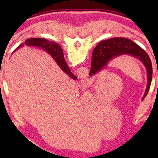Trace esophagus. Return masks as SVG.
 I'll use <instances>...</instances> for the list:
<instances>
[{
    "mask_svg": "<svg viewBox=\"0 0 158 158\" xmlns=\"http://www.w3.org/2000/svg\"><path fill=\"white\" fill-rule=\"evenodd\" d=\"M81 83L82 85H84V86H85V87H89L90 85V81L89 79H88L86 78L82 79V80L81 81Z\"/></svg>",
    "mask_w": 158,
    "mask_h": 158,
    "instance_id": "obj_1",
    "label": "esophagus"
}]
</instances>
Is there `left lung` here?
I'll list each match as a JSON object with an SVG mask.
<instances>
[{"label": "left lung", "mask_w": 158, "mask_h": 158, "mask_svg": "<svg viewBox=\"0 0 158 158\" xmlns=\"http://www.w3.org/2000/svg\"><path fill=\"white\" fill-rule=\"evenodd\" d=\"M123 55H129L137 58L145 67L147 74V85L142 98L143 100L148 94L151 84L153 74L151 60L145 51L130 39L114 37L100 42L93 52L89 75L90 77L95 75L107 67L112 60Z\"/></svg>", "instance_id": "8db88e82"}]
</instances>
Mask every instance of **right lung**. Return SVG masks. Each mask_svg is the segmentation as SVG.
I'll return each mask as SVG.
<instances>
[{"mask_svg":"<svg viewBox=\"0 0 158 158\" xmlns=\"http://www.w3.org/2000/svg\"><path fill=\"white\" fill-rule=\"evenodd\" d=\"M25 45L28 47H39L41 48L42 49L44 50L45 52L49 53L51 56L53 58V60L56 61L57 65L60 67V68L62 69L64 73H66L72 79L74 80L77 79V77L74 76L71 73L70 69H69L68 65H67L65 58H64L63 50L60 47V45L57 44L56 42L49 41L44 38H31L26 40L25 44H20L14 52H15L17 49H19V48L24 47Z\"/></svg>","mask_w":158,"mask_h":158,"instance_id":"right-lung-1","label":"right lung"}]
</instances>
